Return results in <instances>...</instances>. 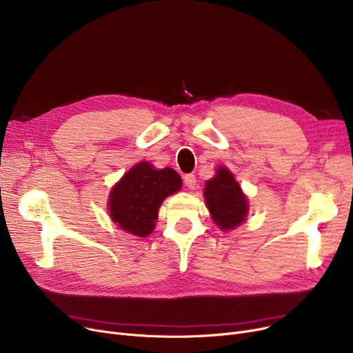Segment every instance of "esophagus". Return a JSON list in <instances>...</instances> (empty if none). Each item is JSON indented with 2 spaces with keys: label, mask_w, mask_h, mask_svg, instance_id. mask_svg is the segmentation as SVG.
<instances>
[{
  "label": "esophagus",
  "mask_w": 353,
  "mask_h": 353,
  "mask_svg": "<svg viewBox=\"0 0 353 353\" xmlns=\"http://www.w3.org/2000/svg\"><path fill=\"white\" fill-rule=\"evenodd\" d=\"M184 184H186L189 189H194L196 188V176L194 174L184 176Z\"/></svg>",
  "instance_id": "obj_1"
}]
</instances>
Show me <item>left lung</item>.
Returning <instances> with one entry per match:
<instances>
[{
  "mask_svg": "<svg viewBox=\"0 0 353 353\" xmlns=\"http://www.w3.org/2000/svg\"><path fill=\"white\" fill-rule=\"evenodd\" d=\"M205 197L214 223L220 229H234L246 219L248 200L226 167L217 169V174L206 183Z\"/></svg>",
  "mask_w": 353,
  "mask_h": 353,
  "instance_id": "left-lung-1",
  "label": "left lung"
}]
</instances>
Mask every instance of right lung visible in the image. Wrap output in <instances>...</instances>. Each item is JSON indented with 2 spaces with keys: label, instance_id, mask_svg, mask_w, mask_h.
<instances>
[{
  "label": "right lung",
  "instance_id": "add662e5",
  "mask_svg": "<svg viewBox=\"0 0 353 353\" xmlns=\"http://www.w3.org/2000/svg\"><path fill=\"white\" fill-rule=\"evenodd\" d=\"M181 179L173 170H156L141 161L127 172L110 194V216L120 229L144 237L150 234L163 200L180 190Z\"/></svg>",
  "mask_w": 353,
  "mask_h": 353
}]
</instances>
